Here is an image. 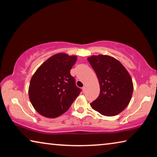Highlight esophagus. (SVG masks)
Listing matches in <instances>:
<instances>
[{
    "label": "esophagus",
    "mask_w": 157,
    "mask_h": 157,
    "mask_svg": "<svg viewBox=\"0 0 157 157\" xmlns=\"http://www.w3.org/2000/svg\"><path fill=\"white\" fill-rule=\"evenodd\" d=\"M86 87L85 86L82 87V91L84 93V92H86Z\"/></svg>",
    "instance_id": "esophagus-1"
}]
</instances>
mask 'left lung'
I'll return each mask as SVG.
<instances>
[{"instance_id": "8db88e82", "label": "left lung", "mask_w": 157, "mask_h": 157, "mask_svg": "<svg viewBox=\"0 0 157 157\" xmlns=\"http://www.w3.org/2000/svg\"><path fill=\"white\" fill-rule=\"evenodd\" d=\"M99 81V96L91 103V107L106 116L123 111L131 100L133 82L123 64L115 58L99 55L88 57Z\"/></svg>"}]
</instances>
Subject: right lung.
Wrapping results in <instances>:
<instances>
[{
    "label": "right lung",
    "instance_id": "right-lung-1",
    "mask_svg": "<svg viewBox=\"0 0 157 157\" xmlns=\"http://www.w3.org/2000/svg\"><path fill=\"white\" fill-rule=\"evenodd\" d=\"M76 56L59 53L44 62L32 77L29 98L37 112L46 118L62 115L80 94L70 71Z\"/></svg>",
    "mask_w": 157,
    "mask_h": 157
}]
</instances>
